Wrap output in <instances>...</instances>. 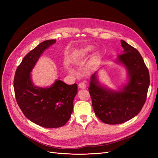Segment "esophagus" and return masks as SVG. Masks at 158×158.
I'll return each instance as SVG.
<instances>
[{
  "label": "esophagus",
  "mask_w": 158,
  "mask_h": 158,
  "mask_svg": "<svg viewBox=\"0 0 158 158\" xmlns=\"http://www.w3.org/2000/svg\"><path fill=\"white\" fill-rule=\"evenodd\" d=\"M78 87L81 89H85V88H86V85H85V84L84 82H80L78 84Z\"/></svg>",
  "instance_id": "esophagus-1"
}]
</instances>
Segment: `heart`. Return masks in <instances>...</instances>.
Segmentation results:
<instances>
[{
    "instance_id": "heart-1",
    "label": "heart",
    "mask_w": 158,
    "mask_h": 158,
    "mask_svg": "<svg viewBox=\"0 0 158 158\" xmlns=\"http://www.w3.org/2000/svg\"><path fill=\"white\" fill-rule=\"evenodd\" d=\"M92 50V47H91V46H87V47H84L83 49H80L78 51V52H77V53L76 54L74 58L73 59V61H74V62L78 61V60L80 58H81V57H84V56H85L86 55H88Z\"/></svg>"
}]
</instances>
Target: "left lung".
Returning <instances> with one entry per match:
<instances>
[{
    "mask_svg": "<svg viewBox=\"0 0 158 158\" xmlns=\"http://www.w3.org/2000/svg\"><path fill=\"white\" fill-rule=\"evenodd\" d=\"M121 43L124 50L118 61L128 70V84L118 92L107 89L99 85L95 73L88 88L95 114L109 125L121 124L137 115L146 102L150 85L149 71L140 52L125 41Z\"/></svg>",
    "mask_w": 158,
    "mask_h": 158,
    "instance_id": "8db88e82",
    "label": "left lung"
}]
</instances>
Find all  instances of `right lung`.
I'll return each mask as SVG.
<instances>
[{
	"label": "right lung",
	"mask_w": 158,
	"mask_h": 158,
	"mask_svg": "<svg viewBox=\"0 0 158 158\" xmlns=\"http://www.w3.org/2000/svg\"><path fill=\"white\" fill-rule=\"evenodd\" d=\"M56 40L43 41L24 56L18 66L14 78L17 103L23 114L31 122L45 128L64 126L73 111V101L77 94L76 84L68 85L56 80L49 88L35 86L30 73L38 59Z\"/></svg>",
	"instance_id": "add662e5"
}]
</instances>
